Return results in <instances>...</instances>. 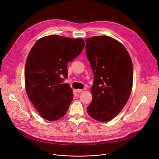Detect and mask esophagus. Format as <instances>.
<instances>
[{"label": "esophagus", "mask_w": 159, "mask_h": 159, "mask_svg": "<svg viewBox=\"0 0 159 159\" xmlns=\"http://www.w3.org/2000/svg\"><path fill=\"white\" fill-rule=\"evenodd\" d=\"M76 92H77L78 93H81V92H83V90H82V89H76Z\"/></svg>", "instance_id": "obj_1"}]
</instances>
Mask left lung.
<instances>
[{
    "instance_id": "8db88e82",
    "label": "left lung",
    "mask_w": 159,
    "mask_h": 159,
    "mask_svg": "<svg viewBox=\"0 0 159 159\" xmlns=\"http://www.w3.org/2000/svg\"><path fill=\"white\" fill-rule=\"evenodd\" d=\"M86 52L94 79L92 101L88 114L108 122L119 113L127 102L133 85V64L125 48L108 36L86 40Z\"/></svg>"
}]
</instances>
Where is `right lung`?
Masks as SVG:
<instances>
[{
	"mask_svg": "<svg viewBox=\"0 0 159 159\" xmlns=\"http://www.w3.org/2000/svg\"><path fill=\"white\" fill-rule=\"evenodd\" d=\"M82 39L49 35L39 39L32 48L25 66L27 95L40 115L49 121L57 120L68 110L73 98L68 84V63L84 47Z\"/></svg>",
	"mask_w": 159,
	"mask_h": 159,
	"instance_id": "add662e5",
	"label": "right lung"
}]
</instances>
